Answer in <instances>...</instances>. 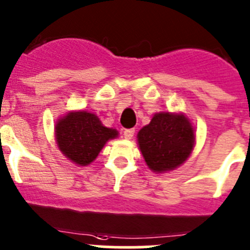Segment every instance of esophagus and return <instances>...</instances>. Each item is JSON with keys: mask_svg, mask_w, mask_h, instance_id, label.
I'll list each match as a JSON object with an SVG mask.
<instances>
[{"mask_svg": "<svg viewBox=\"0 0 250 250\" xmlns=\"http://www.w3.org/2000/svg\"><path fill=\"white\" fill-rule=\"evenodd\" d=\"M134 134H135L134 129H126L125 131H124V136H125V139H127V140L132 139V137H134Z\"/></svg>", "mask_w": 250, "mask_h": 250, "instance_id": "34e87169", "label": "esophagus"}]
</instances>
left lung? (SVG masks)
<instances>
[{
  "label": "left lung",
  "mask_w": 250,
  "mask_h": 250,
  "mask_svg": "<svg viewBox=\"0 0 250 250\" xmlns=\"http://www.w3.org/2000/svg\"><path fill=\"white\" fill-rule=\"evenodd\" d=\"M139 146L153 172H165L186 161L194 144L191 123L181 114L160 113L139 131Z\"/></svg>",
  "instance_id": "obj_1"
}]
</instances>
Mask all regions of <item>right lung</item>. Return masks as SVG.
Here are the masks:
<instances>
[{
    "instance_id": "right-lung-1",
    "label": "right lung",
    "mask_w": 250,
    "mask_h": 250,
    "mask_svg": "<svg viewBox=\"0 0 250 250\" xmlns=\"http://www.w3.org/2000/svg\"><path fill=\"white\" fill-rule=\"evenodd\" d=\"M116 136L115 129L103 126L97 115L86 111L69 113L56 125L58 147L68 159L80 166L93 162L105 143Z\"/></svg>"
}]
</instances>
